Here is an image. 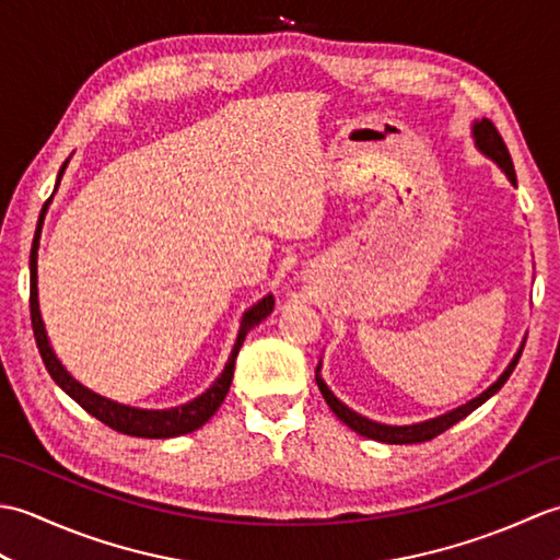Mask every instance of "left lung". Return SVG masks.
<instances>
[{
    "label": "left lung",
    "mask_w": 560,
    "mask_h": 560,
    "mask_svg": "<svg viewBox=\"0 0 560 560\" xmlns=\"http://www.w3.org/2000/svg\"><path fill=\"white\" fill-rule=\"evenodd\" d=\"M471 139H474V147H477L486 159H491L498 168H501L505 173V177L510 180V185L517 187V177H515V168H513V159H510L508 153V147L505 141L501 139V135H498V129L493 127L491 120H474L471 122ZM522 349H525V339H522L517 353L513 355V361L508 363L505 371L498 375L495 383H491L489 387H486L481 395H477L469 401H464L462 407L457 409H450L445 413L440 416H433V419H425V421H419V423H409V425H389V423H380V421H373L368 419V416H361L359 411L349 409L347 404H343L341 399H337L335 392H331L327 387V383L323 380V361L317 363L315 368V380H317V387L319 392H323L325 401L329 404V409L337 413V419L347 423L351 431H355L359 435H365L371 440H380V443H389V445H407V443H423V440H431L435 435H440L443 431H447L450 425H455L457 421H462L464 416H469L474 409H479L481 404L486 399H491L498 389H501L505 383L510 373L515 371V365L520 361L522 355Z\"/></svg>",
    "instance_id": "obj_1"
}]
</instances>
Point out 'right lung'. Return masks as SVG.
<instances>
[{
    "label": "right lung",
    "mask_w": 560,
    "mask_h": 560,
    "mask_svg": "<svg viewBox=\"0 0 560 560\" xmlns=\"http://www.w3.org/2000/svg\"><path fill=\"white\" fill-rule=\"evenodd\" d=\"M71 159V156H69ZM69 159L62 163V168L57 173V183L50 199L43 205L40 219H38V229H35L33 237V247H31V323H33V335L35 343H38L40 359L47 368V373L52 375L55 383L62 387L67 395L81 404L91 416H96L98 421L105 425H110L113 431L125 433V435H135V438H175V435H185L192 433L197 428L205 425L213 413L219 411L223 404L225 395H229V387L233 383V371H235V359L237 351H241L243 341L247 337V331L255 325H259L261 319H267L269 313L273 311V295L267 293L265 299H259L255 305H249L243 313L241 327H237V337L231 349L229 361H225L221 375L213 380V383L207 387V392H201L199 397L189 399L185 404H177V407L171 409H141V407H129V404H120L115 399H108L98 395V392L89 389L86 385H81L79 380L71 375L62 361L57 359V353L50 347V339H47L45 323L40 315V303H38V247H40V233H43V223H45V213L52 205V197L57 192L59 183H62V175L69 165Z\"/></svg>",
    "instance_id": "1"
}]
</instances>
